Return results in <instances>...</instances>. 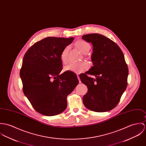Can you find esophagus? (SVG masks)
<instances>
[{
  "mask_svg": "<svg viewBox=\"0 0 146 146\" xmlns=\"http://www.w3.org/2000/svg\"><path fill=\"white\" fill-rule=\"evenodd\" d=\"M77 77H78V80H79V83H81V80H80V79L79 76L78 75H77Z\"/></svg>",
  "mask_w": 146,
  "mask_h": 146,
  "instance_id": "1",
  "label": "esophagus"
}]
</instances>
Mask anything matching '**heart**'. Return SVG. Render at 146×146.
<instances>
[{
  "label": "heart",
  "instance_id": "heart-1",
  "mask_svg": "<svg viewBox=\"0 0 146 146\" xmlns=\"http://www.w3.org/2000/svg\"><path fill=\"white\" fill-rule=\"evenodd\" d=\"M76 48L83 54H87L91 50V45L87 42L82 40H78L74 44ZM69 51V47H65L62 51L60 54V59L64 64H66L68 62V54ZM89 67V64L86 62H81L80 63H70L64 67V71H71L75 73H81L86 71Z\"/></svg>",
  "mask_w": 146,
  "mask_h": 146
}]
</instances>
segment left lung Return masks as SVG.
<instances>
[{
  "label": "left lung",
  "mask_w": 146,
  "mask_h": 146,
  "mask_svg": "<svg viewBox=\"0 0 146 146\" xmlns=\"http://www.w3.org/2000/svg\"><path fill=\"white\" fill-rule=\"evenodd\" d=\"M82 38L93 44L94 65L79 75L88 88L83 103L92 111H109L117 106L127 86L128 68L124 54L117 43L102 35L88 34ZM88 74L96 78L89 77Z\"/></svg>",
  "instance_id": "obj_1"
}]
</instances>
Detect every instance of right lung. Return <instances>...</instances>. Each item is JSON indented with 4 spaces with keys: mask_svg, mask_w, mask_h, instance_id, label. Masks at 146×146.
<instances>
[{
    "mask_svg": "<svg viewBox=\"0 0 146 146\" xmlns=\"http://www.w3.org/2000/svg\"><path fill=\"white\" fill-rule=\"evenodd\" d=\"M73 40V37H47L36 42L24 56L20 70L23 91L40 114L53 116L63 112L67 95L79 83L73 72L60 74L62 70L60 54Z\"/></svg>",
    "mask_w": 146,
    "mask_h": 146,
    "instance_id": "add662e5",
    "label": "right lung"
}]
</instances>
